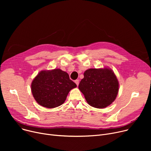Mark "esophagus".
Here are the masks:
<instances>
[{
    "instance_id": "esophagus-1",
    "label": "esophagus",
    "mask_w": 151,
    "mask_h": 151,
    "mask_svg": "<svg viewBox=\"0 0 151 151\" xmlns=\"http://www.w3.org/2000/svg\"><path fill=\"white\" fill-rule=\"evenodd\" d=\"M75 83H76V84L77 86H78V84H79V80H75Z\"/></svg>"
}]
</instances>
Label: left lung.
<instances>
[{"mask_svg": "<svg viewBox=\"0 0 151 151\" xmlns=\"http://www.w3.org/2000/svg\"><path fill=\"white\" fill-rule=\"evenodd\" d=\"M78 88L89 105L104 108L115 100L119 82L113 70L109 68H90L84 71Z\"/></svg>", "mask_w": 151, "mask_h": 151, "instance_id": "obj_1", "label": "left lung"}]
</instances>
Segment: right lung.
Instances as JSON below:
<instances>
[{
    "mask_svg": "<svg viewBox=\"0 0 151 151\" xmlns=\"http://www.w3.org/2000/svg\"><path fill=\"white\" fill-rule=\"evenodd\" d=\"M76 87L68 74L60 69L42 70L31 84V91L38 104L54 108L64 103L70 90Z\"/></svg>",
    "mask_w": 151,
    "mask_h": 151,
    "instance_id": "1",
    "label": "right lung"
}]
</instances>
